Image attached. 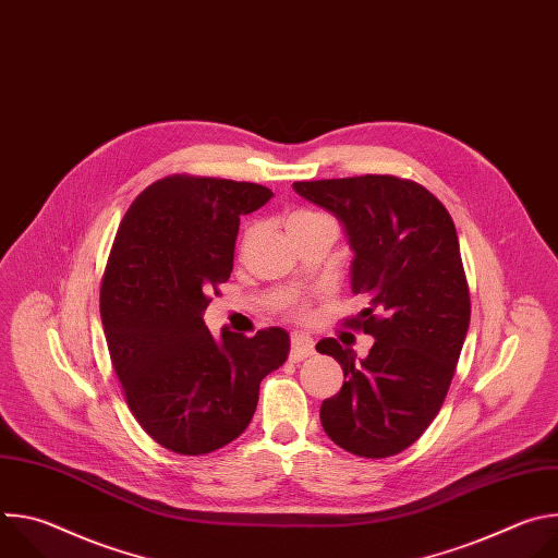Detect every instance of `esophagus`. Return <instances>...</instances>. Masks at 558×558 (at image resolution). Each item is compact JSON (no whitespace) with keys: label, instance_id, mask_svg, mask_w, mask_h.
<instances>
[{"label":"esophagus","instance_id":"esophagus-1","mask_svg":"<svg viewBox=\"0 0 558 558\" xmlns=\"http://www.w3.org/2000/svg\"><path fill=\"white\" fill-rule=\"evenodd\" d=\"M313 340L308 338V336H304V333H293L291 336V353H289V357L293 360V362H300V360H304V357H311L313 355Z\"/></svg>","mask_w":558,"mask_h":558}]
</instances>
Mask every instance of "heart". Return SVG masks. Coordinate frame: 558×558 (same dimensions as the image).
Listing matches in <instances>:
<instances>
[{
    "label": "heart",
    "mask_w": 558,
    "mask_h": 558,
    "mask_svg": "<svg viewBox=\"0 0 558 558\" xmlns=\"http://www.w3.org/2000/svg\"><path fill=\"white\" fill-rule=\"evenodd\" d=\"M317 218H323V216H317V214H311V211H293V214L289 216V227H291V225H302V222H311V220H317Z\"/></svg>",
    "instance_id": "heart-1"
}]
</instances>
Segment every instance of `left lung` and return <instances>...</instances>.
Segmentation results:
<instances>
[{"instance_id": "8db88e82", "label": "left lung", "mask_w": 558, "mask_h": 558, "mask_svg": "<svg viewBox=\"0 0 558 558\" xmlns=\"http://www.w3.org/2000/svg\"><path fill=\"white\" fill-rule=\"evenodd\" d=\"M293 190L342 222L351 291L368 304L349 325L375 338L362 360L333 338L317 342L347 377L320 407L323 428L357 457H392L437 417L468 333L454 222L426 187L397 177L300 181Z\"/></svg>"}]
</instances>
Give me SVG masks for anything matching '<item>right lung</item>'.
I'll list each match as a JSON object with an SVG mask.
<instances>
[{
	"label": "right lung",
	"instance_id": "obj_1",
	"mask_svg": "<svg viewBox=\"0 0 558 558\" xmlns=\"http://www.w3.org/2000/svg\"><path fill=\"white\" fill-rule=\"evenodd\" d=\"M274 196L256 183L168 177L125 211L101 282V320L128 407L179 454H207L241 435L260 381L289 355L280 327L214 338L203 313L229 280L241 216Z\"/></svg>",
	"mask_w": 558,
	"mask_h": 558
}]
</instances>
